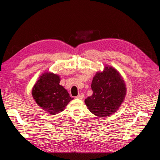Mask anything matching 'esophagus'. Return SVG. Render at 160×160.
I'll return each instance as SVG.
<instances>
[{
	"instance_id": "1",
	"label": "esophagus",
	"mask_w": 160,
	"mask_h": 160,
	"mask_svg": "<svg viewBox=\"0 0 160 160\" xmlns=\"http://www.w3.org/2000/svg\"><path fill=\"white\" fill-rule=\"evenodd\" d=\"M77 99H83L84 98V94H80L78 96H77L76 97Z\"/></svg>"
}]
</instances>
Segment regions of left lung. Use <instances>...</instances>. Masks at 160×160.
I'll use <instances>...</instances> for the list:
<instances>
[{"label": "left lung", "instance_id": "obj_1", "mask_svg": "<svg viewBox=\"0 0 160 160\" xmlns=\"http://www.w3.org/2000/svg\"><path fill=\"white\" fill-rule=\"evenodd\" d=\"M91 88L92 95L85 100L89 111L99 117L112 115L123 102L127 88L120 73L112 66H105L93 78Z\"/></svg>", "mask_w": 160, "mask_h": 160}]
</instances>
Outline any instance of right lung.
<instances>
[{
	"label": "right lung",
	"instance_id": "obj_1",
	"mask_svg": "<svg viewBox=\"0 0 160 160\" xmlns=\"http://www.w3.org/2000/svg\"><path fill=\"white\" fill-rule=\"evenodd\" d=\"M60 80V77L57 74L45 72L32 88V94L36 103L51 115H56L62 111L73 99L68 91L59 85Z\"/></svg>",
	"mask_w": 160,
	"mask_h": 160
}]
</instances>
